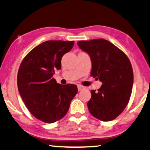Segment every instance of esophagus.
<instances>
[{
  "instance_id": "1",
  "label": "esophagus",
  "mask_w": 150,
  "mask_h": 150,
  "mask_svg": "<svg viewBox=\"0 0 150 150\" xmlns=\"http://www.w3.org/2000/svg\"><path fill=\"white\" fill-rule=\"evenodd\" d=\"M77 88H78L79 91H82L83 89H84L85 87L83 86H81V85H78L77 86Z\"/></svg>"
}]
</instances>
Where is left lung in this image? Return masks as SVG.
Instances as JSON below:
<instances>
[{
    "label": "left lung",
    "instance_id": "8db88e82",
    "mask_svg": "<svg viewBox=\"0 0 150 150\" xmlns=\"http://www.w3.org/2000/svg\"><path fill=\"white\" fill-rule=\"evenodd\" d=\"M77 45L91 57V75L102 82L91 91L87 103L93 117L103 121H112L123 111L130 98L134 75L127 55L104 39L79 41Z\"/></svg>",
    "mask_w": 150,
    "mask_h": 150
}]
</instances>
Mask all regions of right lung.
I'll return each instance as SVG.
<instances>
[{"instance_id": "right-lung-1", "label": "right lung", "mask_w": 150, "mask_h": 150, "mask_svg": "<svg viewBox=\"0 0 150 150\" xmlns=\"http://www.w3.org/2000/svg\"><path fill=\"white\" fill-rule=\"evenodd\" d=\"M74 41L49 40L32 49L25 57L18 72L20 95L35 118L52 123L64 117L77 93L75 84L62 85L53 78L61 69V59Z\"/></svg>"}]
</instances>
